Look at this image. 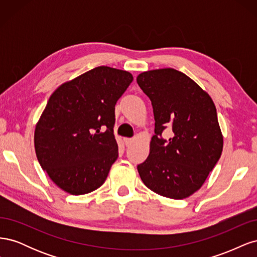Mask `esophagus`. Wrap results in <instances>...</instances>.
<instances>
[{
  "instance_id": "esophagus-1",
  "label": "esophagus",
  "mask_w": 257,
  "mask_h": 257,
  "mask_svg": "<svg viewBox=\"0 0 257 257\" xmlns=\"http://www.w3.org/2000/svg\"><path fill=\"white\" fill-rule=\"evenodd\" d=\"M123 142H124V144H125L126 147H128V146L133 144V139H132V138H124Z\"/></svg>"
}]
</instances>
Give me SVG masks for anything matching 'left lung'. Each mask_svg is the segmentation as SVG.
Instances as JSON below:
<instances>
[{
    "label": "left lung",
    "mask_w": 257,
    "mask_h": 257,
    "mask_svg": "<svg viewBox=\"0 0 257 257\" xmlns=\"http://www.w3.org/2000/svg\"><path fill=\"white\" fill-rule=\"evenodd\" d=\"M137 83L150 98L155 127L147 160L137 166L147 188L183 199L201 188L223 150L213 100L185 74L174 68L148 71ZM167 127L173 137L163 139Z\"/></svg>",
    "instance_id": "obj_1"
}]
</instances>
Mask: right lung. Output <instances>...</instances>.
<instances>
[{
  "mask_svg": "<svg viewBox=\"0 0 257 257\" xmlns=\"http://www.w3.org/2000/svg\"><path fill=\"white\" fill-rule=\"evenodd\" d=\"M133 81L126 71L98 66L54 91L38 120V162L60 189L82 195L98 189L118 159L114 106Z\"/></svg>",
  "mask_w": 257,
  "mask_h": 257,
  "instance_id": "obj_1",
  "label": "right lung"
}]
</instances>
